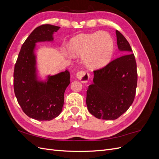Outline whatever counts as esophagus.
<instances>
[{
    "label": "esophagus",
    "mask_w": 159,
    "mask_h": 159,
    "mask_svg": "<svg viewBox=\"0 0 159 159\" xmlns=\"http://www.w3.org/2000/svg\"><path fill=\"white\" fill-rule=\"evenodd\" d=\"M76 77L79 80L81 81V82L82 83H86L88 82L89 79V75L87 71L84 70H81L78 71V73L76 74Z\"/></svg>",
    "instance_id": "obj_1"
}]
</instances>
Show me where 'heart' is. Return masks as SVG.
I'll list each match as a JSON object with an SVG mask.
<instances>
[{"label": "heart", "mask_w": 159, "mask_h": 159, "mask_svg": "<svg viewBox=\"0 0 159 159\" xmlns=\"http://www.w3.org/2000/svg\"><path fill=\"white\" fill-rule=\"evenodd\" d=\"M67 49L71 56L82 55L84 63L88 68L97 70L111 60L114 42L109 34L104 31L81 34L71 38Z\"/></svg>", "instance_id": "obj_1"}]
</instances>
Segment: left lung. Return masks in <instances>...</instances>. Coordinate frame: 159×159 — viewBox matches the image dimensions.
Listing matches in <instances>:
<instances>
[{
  "mask_svg": "<svg viewBox=\"0 0 159 159\" xmlns=\"http://www.w3.org/2000/svg\"><path fill=\"white\" fill-rule=\"evenodd\" d=\"M119 50L125 54L104 68L93 71V84L89 85L86 104L96 118L114 120L127 111L136 93L137 72L135 57L129 43L116 30Z\"/></svg>",
  "mask_w": 159,
  "mask_h": 159,
  "instance_id": "obj_1",
  "label": "left lung"
}]
</instances>
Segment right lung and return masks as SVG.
<instances>
[{
    "label": "right lung",
    "mask_w": 159,
    "mask_h": 159,
    "mask_svg": "<svg viewBox=\"0 0 159 159\" xmlns=\"http://www.w3.org/2000/svg\"><path fill=\"white\" fill-rule=\"evenodd\" d=\"M59 26L43 25L36 28L22 46L14 70V91L22 111L38 121H50L62 111L64 92L70 83L68 70L48 75L44 81L38 78L36 43L52 42Z\"/></svg>",
    "instance_id": "right-lung-1"
}]
</instances>
